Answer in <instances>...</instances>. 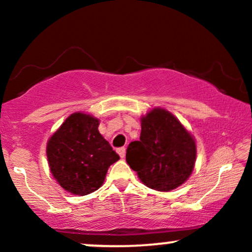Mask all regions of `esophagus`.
Wrapping results in <instances>:
<instances>
[{
    "mask_svg": "<svg viewBox=\"0 0 252 252\" xmlns=\"http://www.w3.org/2000/svg\"><path fill=\"white\" fill-rule=\"evenodd\" d=\"M117 153H118V155L121 156V158H124V156H126V147H122V148H118L117 149Z\"/></svg>",
    "mask_w": 252,
    "mask_h": 252,
    "instance_id": "obj_1",
    "label": "esophagus"
}]
</instances>
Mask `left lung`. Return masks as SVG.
<instances>
[{
    "mask_svg": "<svg viewBox=\"0 0 252 252\" xmlns=\"http://www.w3.org/2000/svg\"><path fill=\"white\" fill-rule=\"evenodd\" d=\"M196 143L172 112L153 108L141 117L140 141L128 146L126 160L149 189L169 192L194 169Z\"/></svg>",
    "mask_w": 252,
    "mask_h": 252,
    "instance_id": "left-lung-1",
    "label": "left lung"
}]
</instances>
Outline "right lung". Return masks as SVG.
Masks as SVG:
<instances>
[{
  "label": "right lung",
  "instance_id": "add662e5",
  "mask_svg": "<svg viewBox=\"0 0 252 252\" xmlns=\"http://www.w3.org/2000/svg\"><path fill=\"white\" fill-rule=\"evenodd\" d=\"M98 126L97 117L73 112L48 138V166L66 192L76 195L94 192L103 185L109 167L120 160Z\"/></svg>",
  "mask_w": 252,
  "mask_h": 252
}]
</instances>
